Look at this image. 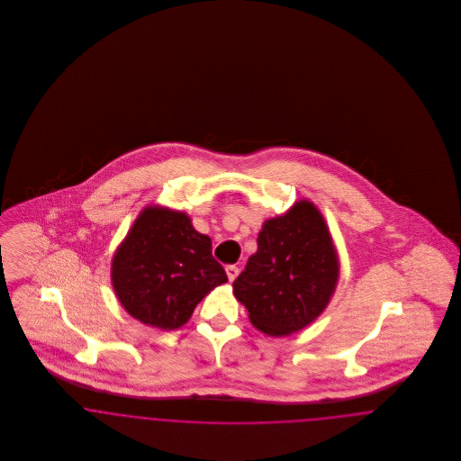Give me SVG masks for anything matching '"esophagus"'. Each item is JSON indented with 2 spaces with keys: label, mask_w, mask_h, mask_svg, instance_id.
<instances>
[{
  "label": "esophagus",
  "mask_w": 461,
  "mask_h": 461,
  "mask_svg": "<svg viewBox=\"0 0 461 461\" xmlns=\"http://www.w3.org/2000/svg\"><path fill=\"white\" fill-rule=\"evenodd\" d=\"M226 275L230 282H235V278L239 276V267L237 266H226Z\"/></svg>",
  "instance_id": "1"
}]
</instances>
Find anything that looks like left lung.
Listing matches in <instances>:
<instances>
[{
	"label": "left lung",
	"instance_id": "8db88e82",
	"mask_svg": "<svg viewBox=\"0 0 461 461\" xmlns=\"http://www.w3.org/2000/svg\"><path fill=\"white\" fill-rule=\"evenodd\" d=\"M340 263L329 224L307 198L263 222L258 250L233 282L250 323L271 337L311 325L330 304Z\"/></svg>",
	"mask_w": 461,
	"mask_h": 461
}]
</instances>
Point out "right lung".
I'll use <instances>...</instances> for the list:
<instances>
[{"instance_id": "1", "label": "right lung", "mask_w": 461, "mask_h": 461, "mask_svg": "<svg viewBox=\"0 0 461 461\" xmlns=\"http://www.w3.org/2000/svg\"><path fill=\"white\" fill-rule=\"evenodd\" d=\"M110 282L132 318L167 331L183 327L228 276L212 258V241L198 233L186 212L152 203L115 249Z\"/></svg>"}]
</instances>
